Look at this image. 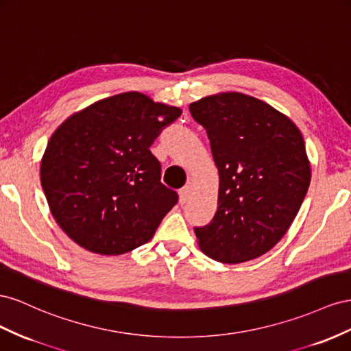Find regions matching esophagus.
Instances as JSON below:
<instances>
[{
  "label": "esophagus",
  "mask_w": 351,
  "mask_h": 351,
  "mask_svg": "<svg viewBox=\"0 0 351 351\" xmlns=\"http://www.w3.org/2000/svg\"><path fill=\"white\" fill-rule=\"evenodd\" d=\"M189 195H191V185H185L184 188L179 189V198H181L182 203L186 202Z\"/></svg>",
  "instance_id": "obj_1"
}]
</instances>
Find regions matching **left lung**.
Wrapping results in <instances>:
<instances>
[{"mask_svg":"<svg viewBox=\"0 0 351 351\" xmlns=\"http://www.w3.org/2000/svg\"><path fill=\"white\" fill-rule=\"evenodd\" d=\"M207 131L219 172L217 212L195 228L210 258L237 265L267 253L291 226L310 185L304 139L262 99L220 93L189 104Z\"/></svg>","mask_w":351,"mask_h":351,"instance_id":"obj_1","label":"left lung"}]
</instances>
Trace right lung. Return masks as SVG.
Masks as SVG:
<instances>
[{"mask_svg":"<svg viewBox=\"0 0 351 351\" xmlns=\"http://www.w3.org/2000/svg\"><path fill=\"white\" fill-rule=\"evenodd\" d=\"M179 107L123 93L67 117L49 138L41 185L58 226L88 252L117 256L153 238L178 194L149 152Z\"/></svg>","mask_w":351,"mask_h":351,"instance_id":"add662e5","label":"right lung"}]
</instances>
